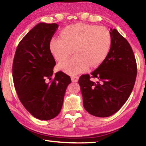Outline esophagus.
Returning <instances> with one entry per match:
<instances>
[{"mask_svg": "<svg viewBox=\"0 0 146 146\" xmlns=\"http://www.w3.org/2000/svg\"><path fill=\"white\" fill-rule=\"evenodd\" d=\"M71 78V80H72V82H78L79 77L78 76H72Z\"/></svg>", "mask_w": 146, "mask_h": 146, "instance_id": "1", "label": "esophagus"}]
</instances>
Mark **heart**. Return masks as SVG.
Instances as JSON below:
<instances>
[{
  "mask_svg": "<svg viewBox=\"0 0 146 146\" xmlns=\"http://www.w3.org/2000/svg\"><path fill=\"white\" fill-rule=\"evenodd\" d=\"M111 44L110 32L103 26L77 23L62 29L60 36L51 38L49 47L56 60L62 61L72 53L73 57L58 64L59 70L69 75L82 73L99 65L107 56Z\"/></svg>",
  "mask_w": 146,
  "mask_h": 146,
  "instance_id": "heart-1",
  "label": "heart"
}]
</instances>
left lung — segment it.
Returning <instances> with one entry per match:
<instances>
[{
  "label": "left lung",
  "instance_id": "8db88e82",
  "mask_svg": "<svg viewBox=\"0 0 146 146\" xmlns=\"http://www.w3.org/2000/svg\"><path fill=\"white\" fill-rule=\"evenodd\" d=\"M111 44L107 56L97 70L79 78L85 110L93 116L108 117L126 102L134 87L137 62L130 44L115 29L111 28Z\"/></svg>",
  "mask_w": 146,
  "mask_h": 146
}]
</instances>
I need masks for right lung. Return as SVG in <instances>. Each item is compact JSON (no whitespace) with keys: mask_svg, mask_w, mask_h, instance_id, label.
I'll return each mask as SVG.
<instances>
[{"mask_svg":"<svg viewBox=\"0 0 146 146\" xmlns=\"http://www.w3.org/2000/svg\"><path fill=\"white\" fill-rule=\"evenodd\" d=\"M58 25L39 23L22 39L15 54L13 79L20 101L29 113L41 120L56 117L62 107L70 76L62 71L55 75L56 62L49 42Z\"/></svg>","mask_w":146,"mask_h":146,"instance_id":"1","label":"right lung"}]
</instances>
